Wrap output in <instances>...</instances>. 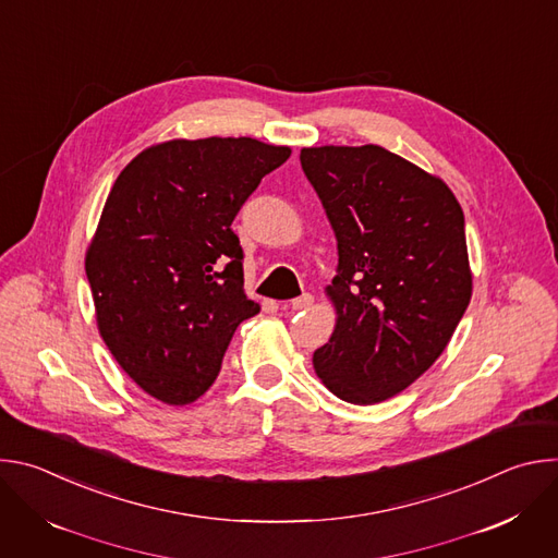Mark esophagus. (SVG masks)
Returning <instances> with one entry per match:
<instances>
[{"label": "esophagus", "instance_id": "34e87169", "mask_svg": "<svg viewBox=\"0 0 558 558\" xmlns=\"http://www.w3.org/2000/svg\"><path fill=\"white\" fill-rule=\"evenodd\" d=\"M311 306H313V295H311V293H302L300 298L291 300V308H293V311H306V308H311Z\"/></svg>", "mask_w": 558, "mask_h": 558}]
</instances>
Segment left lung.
I'll return each instance as SVG.
<instances>
[{
  "label": "left lung",
  "instance_id": "obj_1",
  "mask_svg": "<svg viewBox=\"0 0 558 558\" xmlns=\"http://www.w3.org/2000/svg\"><path fill=\"white\" fill-rule=\"evenodd\" d=\"M338 238L325 289L336 329L315 375L368 407L409 388L448 347L472 295L463 211L435 174L379 145L302 147Z\"/></svg>",
  "mask_w": 558,
  "mask_h": 558
}]
</instances>
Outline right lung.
<instances>
[{
	"instance_id": "right-lung-1",
	"label": "right lung",
	"mask_w": 558,
	"mask_h": 558,
	"mask_svg": "<svg viewBox=\"0 0 558 558\" xmlns=\"http://www.w3.org/2000/svg\"><path fill=\"white\" fill-rule=\"evenodd\" d=\"M291 147L258 138H172L123 168L86 252L97 329L154 400L185 407L260 304L245 293L231 222Z\"/></svg>"
}]
</instances>
